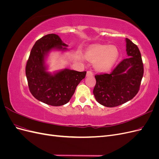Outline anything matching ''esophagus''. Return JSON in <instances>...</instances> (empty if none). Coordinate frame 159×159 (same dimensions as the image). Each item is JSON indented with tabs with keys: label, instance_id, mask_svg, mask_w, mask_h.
I'll return each mask as SVG.
<instances>
[{
	"label": "esophagus",
	"instance_id": "1",
	"mask_svg": "<svg viewBox=\"0 0 159 159\" xmlns=\"http://www.w3.org/2000/svg\"><path fill=\"white\" fill-rule=\"evenodd\" d=\"M93 72L91 71V70H89V71H87V74H86V75H87L88 77H91V76H93Z\"/></svg>",
	"mask_w": 159,
	"mask_h": 159
}]
</instances>
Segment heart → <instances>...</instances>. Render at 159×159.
<instances>
[{"label":"heart","instance_id":"heart-1","mask_svg":"<svg viewBox=\"0 0 159 159\" xmlns=\"http://www.w3.org/2000/svg\"><path fill=\"white\" fill-rule=\"evenodd\" d=\"M86 57L90 60H96L95 67L100 71L111 68L119 57V50L115 46L94 45L86 52Z\"/></svg>","mask_w":159,"mask_h":159}]
</instances>
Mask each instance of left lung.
I'll return each mask as SVG.
<instances>
[{
  "instance_id": "left-lung-1",
  "label": "left lung",
  "mask_w": 159,
  "mask_h": 159,
  "mask_svg": "<svg viewBox=\"0 0 159 159\" xmlns=\"http://www.w3.org/2000/svg\"><path fill=\"white\" fill-rule=\"evenodd\" d=\"M127 54L109 74H96L93 93L97 102L103 106L114 107L132 99L139 92L144 73L140 50L126 38Z\"/></svg>"
}]
</instances>
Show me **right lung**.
<instances>
[{
	"instance_id": "1",
	"label": "right lung",
	"mask_w": 159,
	"mask_h": 159,
	"mask_svg": "<svg viewBox=\"0 0 159 159\" xmlns=\"http://www.w3.org/2000/svg\"><path fill=\"white\" fill-rule=\"evenodd\" d=\"M60 38L50 34L38 40L33 46L26 62V75L32 95L38 100L52 106H60L68 103L86 71L65 69L54 75L46 71L44 57L53 48L66 50Z\"/></svg>"
}]
</instances>
